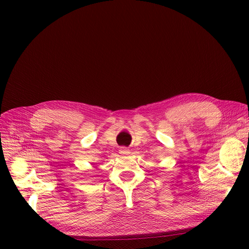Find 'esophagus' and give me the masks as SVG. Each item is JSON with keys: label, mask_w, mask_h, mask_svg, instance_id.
<instances>
[{"label": "esophagus", "mask_w": 249, "mask_h": 249, "mask_svg": "<svg viewBox=\"0 0 249 249\" xmlns=\"http://www.w3.org/2000/svg\"><path fill=\"white\" fill-rule=\"evenodd\" d=\"M119 154L120 155H124V156L129 155L130 154V149L126 148V147H122V148L119 149Z\"/></svg>", "instance_id": "obj_1"}]
</instances>
